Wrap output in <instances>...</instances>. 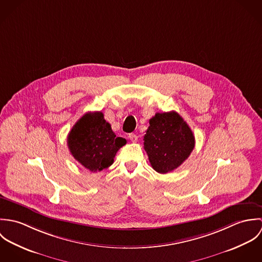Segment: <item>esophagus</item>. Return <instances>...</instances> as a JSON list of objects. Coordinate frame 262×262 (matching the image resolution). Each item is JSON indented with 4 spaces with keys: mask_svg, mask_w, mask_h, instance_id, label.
<instances>
[{
    "mask_svg": "<svg viewBox=\"0 0 262 262\" xmlns=\"http://www.w3.org/2000/svg\"><path fill=\"white\" fill-rule=\"evenodd\" d=\"M129 138H130V140H131L132 142H134V143H136V142L138 141V136H137L136 134H134V133L129 134Z\"/></svg>",
    "mask_w": 262,
    "mask_h": 262,
    "instance_id": "esophagus-1",
    "label": "esophagus"
}]
</instances>
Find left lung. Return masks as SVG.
I'll use <instances>...</instances> for the list:
<instances>
[{"instance_id":"1","label":"left lung","mask_w":262,"mask_h":262,"mask_svg":"<svg viewBox=\"0 0 262 262\" xmlns=\"http://www.w3.org/2000/svg\"><path fill=\"white\" fill-rule=\"evenodd\" d=\"M143 140L150 164L159 173L178 168L194 147V136L190 128L174 111L156 113L149 120Z\"/></svg>"}]
</instances>
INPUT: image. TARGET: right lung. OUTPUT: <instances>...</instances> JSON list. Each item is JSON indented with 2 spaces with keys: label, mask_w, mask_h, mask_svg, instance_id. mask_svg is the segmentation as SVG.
Instances as JSON below:
<instances>
[{
  "label": "right lung",
  "mask_w": 262,
  "mask_h": 262,
  "mask_svg": "<svg viewBox=\"0 0 262 262\" xmlns=\"http://www.w3.org/2000/svg\"><path fill=\"white\" fill-rule=\"evenodd\" d=\"M126 143V139L116 137L102 112L84 114L68 136V146L72 155L92 172L112 165L117 151Z\"/></svg>",
  "instance_id": "add662e5"
}]
</instances>
